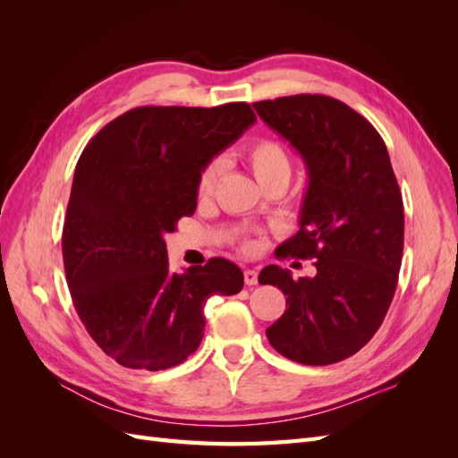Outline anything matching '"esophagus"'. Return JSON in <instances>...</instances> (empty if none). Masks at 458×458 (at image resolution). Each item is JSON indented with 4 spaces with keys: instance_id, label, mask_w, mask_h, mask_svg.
I'll use <instances>...</instances> for the list:
<instances>
[{
    "instance_id": "esophagus-1",
    "label": "esophagus",
    "mask_w": 458,
    "mask_h": 458,
    "mask_svg": "<svg viewBox=\"0 0 458 458\" xmlns=\"http://www.w3.org/2000/svg\"><path fill=\"white\" fill-rule=\"evenodd\" d=\"M244 284H246V286L258 284V273H256L254 269H246V271H244Z\"/></svg>"
}]
</instances>
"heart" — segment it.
<instances>
[{"label":"heart","mask_w":458,"mask_h":458,"mask_svg":"<svg viewBox=\"0 0 458 458\" xmlns=\"http://www.w3.org/2000/svg\"><path fill=\"white\" fill-rule=\"evenodd\" d=\"M244 160L248 168L252 170L256 182L266 189L269 185H288L290 175H293V158L288 150L273 140H258L244 148ZM219 174V162L206 164L200 175L197 192L200 199H208L216 187V179ZM241 248L244 252H254L258 244L254 241H242Z\"/></svg>","instance_id":"b5f03b06"}]
</instances>
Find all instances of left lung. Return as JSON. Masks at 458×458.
<instances>
[{
  "label": "left lung",
  "instance_id": "1",
  "mask_svg": "<svg viewBox=\"0 0 458 458\" xmlns=\"http://www.w3.org/2000/svg\"><path fill=\"white\" fill-rule=\"evenodd\" d=\"M258 116L306 162L310 185L300 231L281 256L315 259V276L279 266L258 281L286 296L267 330L273 348L301 365H332L374 336L395 294L403 256V199L390 155L372 123L327 95L254 103Z\"/></svg>",
  "mask_w": 458,
  "mask_h": 458
}]
</instances>
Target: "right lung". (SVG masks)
<instances>
[{
	"label": "right lung",
	"instance_id": "obj_1",
	"mask_svg": "<svg viewBox=\"0 0 458 458\" xmlns=\"http://www.w3.org/2000/svg\"><path fill=\"white\" fill-rule=\"evenodd\" d=\"M256 122L248 103L137 106L81 152L63 227L66 283L95 344L128 369L183 363L204 336V303L242 290L233 261L170 271L164 234L197 210L199 175Z\"/></svg>",
	"mask_w": 458,
	"mask_h": 458
}]
</instances>
